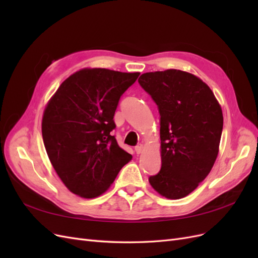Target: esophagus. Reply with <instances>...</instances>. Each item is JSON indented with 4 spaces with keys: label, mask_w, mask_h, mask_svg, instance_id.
Wrapping results in <instances>:
<instances>
[{
    "label": "esophagus",
    "mask_w": 258,
    "mask_h": 258,
    "mask_svg": "<svg viewBox=\"0 0 258 258\" xmlns=\"http://www.w3.org/2000/svg\"><path fill=\"white\" fill-rule=\"evenodd\" d=\"M135 151H136L137 154H141L142 151H143V145H142V144L137 145V146L135 147Z\"/></svg>",
    "instance_id": "obj_1"
}]
</instances>
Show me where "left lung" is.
<instances>
[{"label": "left lung", "mask_w": 258, "mask_h": 258, "mask_svg": "<svg viewBox=\"0 0 258 258\" xmlns=\"http://www.w3.org/2000/svg\"><path fill=\"white\" fill-rule=\"evenodd\" d=\"M141 87L160 115L161 169L148 178L168 199H181L210 173L223 131L221 105L209 86L179 70L144 73Z\"/></svg>", "instance_id": "8db88e82"}]
</instances>
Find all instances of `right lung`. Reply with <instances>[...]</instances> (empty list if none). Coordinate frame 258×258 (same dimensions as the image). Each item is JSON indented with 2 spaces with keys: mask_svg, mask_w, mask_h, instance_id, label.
<instances>
[{
  "mask_svg": "<svg viewBox=\"0 0 258 258\" xmlns=\"http://www.w3.org/2000/svg\"><path fill=\"white\" fill-rule=\"evenodd\" d=\"M140 73L83 69L60 85L46 106L42 135L53 169L83 198L103 194L132 156L112 131L122 93Z\"/></svg>",
  "mask_w": 258,
  "mask_h": 258,
  "instance_id": "add662e5",
  "label": "right lung"
}]
</instances>
